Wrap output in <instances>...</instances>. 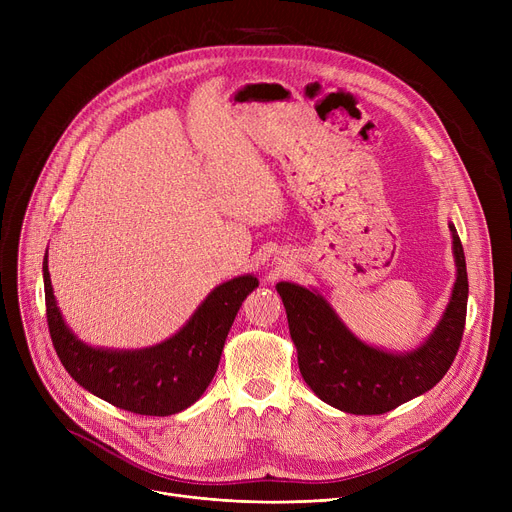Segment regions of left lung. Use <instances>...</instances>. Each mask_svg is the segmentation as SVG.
<instances>
[{"mask_svg": "<svg viewBox=\"0 0 512 512\" xmlns=\"http://www.w3.org/2000/svg\"><path fill=\"white\" fill-rule=\"evenodd\" d=\"M450 232L456 257L450 303L436 332L407 355H390L357 340L319 294L290 282L276 286L303 380L321 400L344 413L382 415L444 378L459 353L469 297L461 238L452 224Z\"/></svg>", "mask_w": 512, "mask_h": 512, "instance_id": "8db88e82", "label": "left lung"}]
</instances>
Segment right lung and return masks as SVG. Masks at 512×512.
Instances as JSON below:
<instances>
[{"mask_svg": "<svg viewBox=\"0 0 512 512\" xmlns=\"http://www.w3.org/2000/svg\"><path fill=\"white\" fill-rule=\"evenodd\" d=\"M43 282L49 336L66 371L85 390L110 405L153 417L174 415L191 407L205 392L218 369L232 321L247 294L259 284L253 276L220 284L176 336L130 353L91 348L66 328L53 299L47 253Z\"/></svg>", "mask_w": 512, "mask_h": 512, "instance_id": "right-lung-1", "label": "right lung"}]
</instances>
